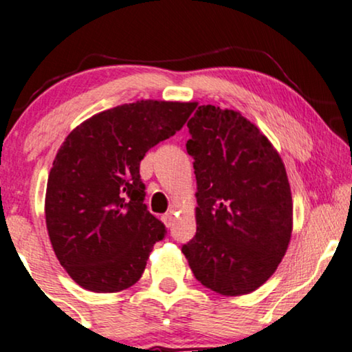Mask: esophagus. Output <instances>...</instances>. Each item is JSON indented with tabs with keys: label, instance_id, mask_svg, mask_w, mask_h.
Listing matches in <instances>:
<instances>
[{
	"label": "esophagus",
	"instance_id": "obj_1",
	"mask_svg": "<svg viewBox=\"0 0 352 352\" xmlns=\"http://www.w3.org/2000/svg\"><path fill=\"white\" fill-rule=\"evenodd\" d=\"M161 219H162V222H164V225H166V227H172V223H173V214L172 212L164 214Z\"/></svg>",
	"mask_w": 352,
	"mask_h": 352
}]
</instances>
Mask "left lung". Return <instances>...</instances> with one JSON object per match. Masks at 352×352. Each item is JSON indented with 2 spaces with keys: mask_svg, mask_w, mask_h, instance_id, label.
<instances>
[{
  "mask_svg": "<svg viewBox=\"0 0 352 352\" xmlns=\"http://www.w3.org/2000/svg\"><path fill=\"white\" fill-rule=\"evenodd\" d=\"M188 129L198 208L196 235L182 252L206 288L225 296L248 294L274 275L292 238L285 164L236 111L199 106Z\"/></svg>",
  "mask_w": 352,
  "mask_h": 352,
  "instance_id": "left-lung-1",
  "label": "left lung"
}]
</instances>
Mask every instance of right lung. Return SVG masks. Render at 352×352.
Segmentation results:
<instances>
[{
  "label": "right lung",
  "instance_id": "obj_1",
  "mask_svg": "<svg viewBox=\"0 0 352 352\" xmlns=\"http://www.w3.org/2000/svg\"><path fill=\"white\" fill-rule=\"evenodd\" d=\"M196 102L142 100L82 122L56 154L46 185V228L70 278L117 293L143 275L166 227L146 209L140 162L184 127Z\"/></svg>",
  "mask_w": 352,
  "mask_h": 352
}]
</instances>
